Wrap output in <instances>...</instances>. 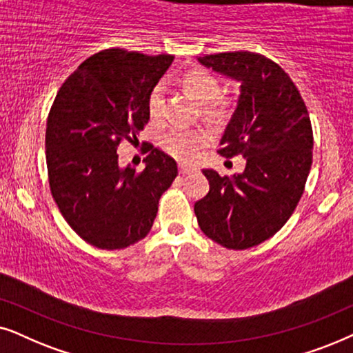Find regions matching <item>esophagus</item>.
I'll return each instance as SVG.
<instances>
[{"instance_id":"esophagus-1","label":"esophagus","mask_w":353,"mask_h":353,"mask_svg":"<svg viewBox=\"0 0 353 353\" xmlns=\"http://www.w3.org/2000/svg\"><path fill=\"white\" fill-rule=\"evenodd\" d=\"M192 171H194V168L185 166V164H179V172H181V174H189V172H192Z\"/></svg>"}]
</instances>
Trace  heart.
Returning a JSON list of instances; mask_svg holds the SVG:
<instances>
[{
	"instance_id": "heart-1",
	"label": "heart",
	"mask_w": 353,
	"mask_h": 353,
	"mask_svg": "<svg viewBox=\"0 0 353 353\" xmlns=\"http://www.w3.org/2000/svg\"><path fill=\"white\" fill-rule=\"evenodd\" d=\"M182 85L196 101L203 103L205 112L213 119L224 116L225 106L218 100L221 87L213 75L205 70H195L187 74ZM164 108V87L159 83L148 97V114L153 121L163 116ZM210 132L206 129H182L172 128L161 137V147L168 154L184 163H192L200 157V153L210 143Z\"/></svg>"
}]
</instances>
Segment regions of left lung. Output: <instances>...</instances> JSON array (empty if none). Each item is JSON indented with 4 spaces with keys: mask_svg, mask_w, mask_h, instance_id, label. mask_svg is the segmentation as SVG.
Returning <instances> with one entry per match:
<instances>
[{
    "mask_svg": "<svg viewBox=\"0 0 353 353\" xmlns=\"http://www.w3.org/2000/svg\"><path fill=\"white\" fill-rule=\"evenodd\" d=\"M199 61L241 83L218 152L242 154L247 164L232 177L203 169L210 192L194 210L206 237L245 250L274 236L300 201L312 168V122L295 83L266 56L232 51Z\"/></svg>",
    "mask_w": 353,
    "mask_h": 353,
    "instance_id": "1",
    "label": "left lung"
}]
</instances>
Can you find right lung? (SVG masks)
<instances>
[{"label": "right lung", "mask_w": 353, "mask_h": 353, "mask_svg": "<svg viewBox=\"0 0 353 353\" xmlns=\"http://www.w3.org/2000/svg\"><path fill=\"white\" fill-rule=\"evenodd\" d=\"M174 61L121 48L103 50L65 79L46 121L51 195L77 236L119 250L152 229L158 201L177 164L145 143V169L119 168L117 147L134 142L150 119L148 97Z\"/></svg>", "instance_id": "obj_1"}]
</instances>
